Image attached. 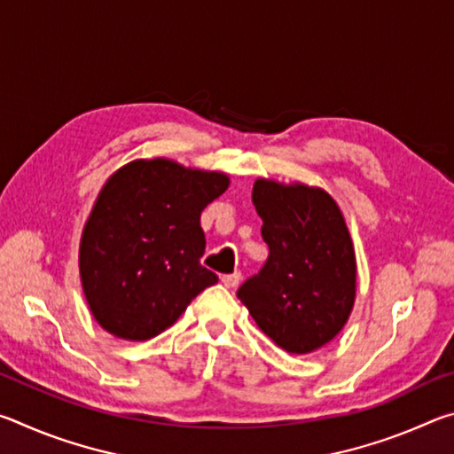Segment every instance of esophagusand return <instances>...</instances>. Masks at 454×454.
Wrapping results in <instances>:
<instances>
[{
  "label": "esophagus",
  "instance_id": "obj_1",
  "mask_svg": "<svg viewBox=\"0 0 454 454\" xmlns=\"http://www.w3.org/2000/svg\"><path fill=\"white\" fill-rule=\"evenodd\" d=\"M242 280V274L240 272H234V274H224L222 276V284H224L226 288H236L238 284Z\"/></svg>",
  "mask_w": 454,
  "mask_h": 454
}]
</instances>
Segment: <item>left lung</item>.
I'll list each match as a JSON object with an SVG mask.
<instances>
[{"label": "left lung", "instance_id": "1", "mask_svg": "<svg viewBox=\"0 0 454 454\" xmlns=\"http://www.w3.org/2000/svg\"><path fill=\"white\" fill-rule=\"evenodd\" d=\"M252 202L270 254L238 298L276 347L309 355L340 333L356 301L347 220L326 190L302 182L258 178Z\"/></svg>", "mask_w": 454, "mask_h": 454}]
</instances>
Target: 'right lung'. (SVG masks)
<instances>
[{"instance_id": "obj_1", "label": "right lung", "mask_w": 454, "mask_h": 454, "mask_svg": "<svg viewBox=\"0 0 454 454\" xmlns=\"http://www.w3.org/2000/svg\"><path fill=\"white\" fill-rule=\"evenodd\" d=\"M230 186L224 172L134 160L99 190L80 240V278L106 333L148 340L170 328L218 276L200 264V214Z\"/></svg>"}]
</instances>
